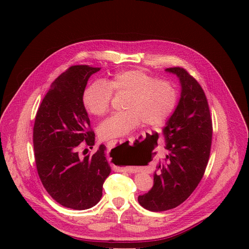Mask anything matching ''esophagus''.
Wrapping results in <instances>:
<instances>
[{
  "mask_svg": "<svg viewBox=\"0 0 249 249\" xmlns=\"http://www.w3.org/2000/svg\"><path fill=\"white\" fill-rule=\"evenodd\" d=\"M125 141H128L130 144L133 143V137H130V138H127V139H122V140H112L110 141L108 144H111V143H117V142H125ZM121 171H126V172H134V169L131 168V167H124V168H121Z\"/></svg>",
  "mask_w": 249,
  "mask_h": 249,
  "instance_id": "obj_1",
  "label": "esophagus"
}]
</instances>
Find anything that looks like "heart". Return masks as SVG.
<instances>
[{
    "mask_svg": "<svg viewBox=\"0 0 249 249\" xmlns=\"http://www.w3.org/2000/svg\"><path fill=\"white\" fill-rule=\"evenodd\" d=\"M116 95H125L122 112L113 114L98 127L102 139L127 135L142 122L159 125L173 112L178 100V90L169 81L157 80L140 69L115 73L107 83L95 82L85 91L83 101L86 109L95 116H103L110 109Z\"/></svg>",
    "mask_w": 249,
    "mask_h": 249,
    "instance_id": "1",
    "label": "heart"
}]
</instances>
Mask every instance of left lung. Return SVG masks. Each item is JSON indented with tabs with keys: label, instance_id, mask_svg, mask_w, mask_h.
<instances>
[{
	"label": "left lung",
	"instance_id": "left-lung-1",
	"mask_svg": "<svg viewBox=\"0 0 249 249\" xmlns=\"http://www.w3.org/2000/svg\"><path fill=\"white\" fill-rule=\"evenodd\" d=\"M166 71L179 78L181 96L162 130L168 154L158 165L153 188L138 197L152 212L173 209L192 194L203 178L212 146L213 124L202 87L184 68Z\"/></svg>",
	"mask_w": 249,
	"mask_h": 249
}]
</instances>
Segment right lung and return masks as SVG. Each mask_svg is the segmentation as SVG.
<instances>
[{"label": "right lung", "instance_id": "add662e5", "mask_svg": "<svg viewBox=\"0 0 249 249\" xmlns=\"http://www.w3.org/2000/svg\"><path fill=\"white\" fill-rule=\"evenodd\" d=\"M100 68L75 65L52 84L35 116L33 148L39 178L48 194L60 205L86 210L97 204L102 185L111 171L105 146L93 155L80 157L84 143L94 145L83 96L89 77Z\"/></svg>", "mask_w": 249, "mask_h": 249}]
</instances>
